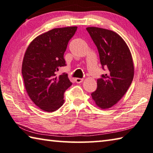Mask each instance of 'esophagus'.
Returning a JSON list of instances; mask_svg holds the SVG:
<instances>
[{"instance_id": "obj_1", "label": "esophagus", "mask_w": 153, "mask_h": 153, "mask_svg": "<svg viewBox=\"0 0 153 153\" xmlns=\"http://www.w3.org/2000/svg\"><path fill=\"white\" fill-rule=\"evenodd\" d=\"M83 81V79H80V78H76L75 79V82H76V83H81Z\"/></svg>"}]
</instances>
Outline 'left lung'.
<instances>
[{
	"label": "left lung",
	"instance_id": "left-lung-1",
	"mask_svg": "<svg viewBox=\"0 0 153 153\" xmlns=\"http://www.w3.org/2000/svg\"><path fill=\"white\" fill-rule=\"evenodd\" d=\"M86 29L98 49L102 67L108 69L107 74L97 80V89L91 97L97 107L108 109L123 97L131 85L134 75L133 58L126 41L115 32L97 27Z\"/></svg>",
	"mask_w": 153,
	"mask_h": 153
}]
</instances>
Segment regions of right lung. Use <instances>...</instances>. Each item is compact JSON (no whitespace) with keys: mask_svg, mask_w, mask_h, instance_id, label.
I'll return each instance as SVG.
<instances>
[{"mask_svg":"<svg viewBox=\"0 0 153 153\" xmlns=\"http://www.w3.org/2000/svg\"><path fill=\"white\" fill-rule=\"evenodd\" d=\"M76 26L57 27L36 36L25 52L22 66L24 86L39 108L51 112L64 103V93L72 85L67 74L56 76L66 66L64 53Z\"/></svg>","mask_w":153,"mask_h":153,"instance_id":"1","label":"right lung"}]
</instances>
